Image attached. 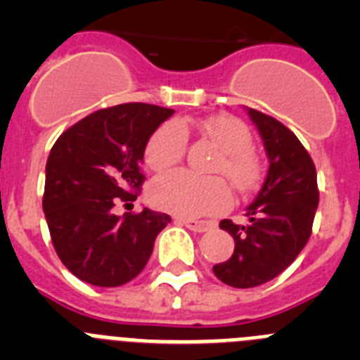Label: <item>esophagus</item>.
I'll return each mask as SVG.
<instances>
[{"instance_id":"esophagus-1","label":"esophagus","mask_w":360,"mask_h":360,"mask_svg":"<svg viewBox=\"0 0 360 360\" xmlns=\"http://www.w3.org/2000/svg\"><path fill=\"white\" fill-rule=\"evenodd\" d=\"M180 225H186L189 231L195 232H205L212 227V224H207V221H196V219H176Z\"/></svg>"}]
</instances>
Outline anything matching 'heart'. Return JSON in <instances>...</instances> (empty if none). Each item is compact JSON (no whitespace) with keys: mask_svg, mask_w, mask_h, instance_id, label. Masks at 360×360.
I'll use <instances>...</instances> for the list:
<instances>
[{"mask_svg":"<svg viewBox=\"0 0 360 360\" xmlns=\"http://www.w3.org/2000/svg\"><path fill=\"white\" fill-rule=\"evenodd\" d=\"M193 128L224 151L216 173L225 174L240 191L256 186L259 167L252 155V133L247 124L231 115L211 117L196 126L187 120L162 124L146 144V164L155 171L178 164L186 155L187 133ZM149 198L162 211L184 218L218 214L227 211L232 203L231 189L221 178H202L182 169L158 174L149 186Z\"/></svg>","mask_w":360,"mask_h":360,"instance_id":"1","label":"heart"}]
</instances>
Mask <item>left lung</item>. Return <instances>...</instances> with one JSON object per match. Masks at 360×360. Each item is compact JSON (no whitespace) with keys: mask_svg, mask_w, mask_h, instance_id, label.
<instances>
[{"mask_svg":"<svg viewBox=\"0 0 360 360\" xmlns=\"http://www.w3.org/2000/svg\"><path fill=\"white\" fill-rule=\"evenodd\" d=\"M262 135L269 173L247 207V225L221 219L234 238V252L212 266L216 278L234 288H252L274 279L294 262L311 234L319 203L316 165L297 136L274 117L247 108Z\"/></svg>","mask_w":360,"mask_h":360,"instance_id":"obj_1","label":"left lung"}]
</instances>
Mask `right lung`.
I'll return each mask as SVG.
<instances>
[{"label": "right lung", "instance_id": "1", "mask_svg": "<svg viewBox=\"0 0 360 360\" xmlns=\"http://www.w3.org/2000/svg\"><path fill=\"white\" fill-rule=\"evenodd\" d=\"M174 110L128 103L104 108L66 129L46 160L43 211L63 265L95 287H120L141 274L169 214L111 209L141 191L149 136Z\"/></svg>", "mask_w": 360, "mask_h": 360}]
</instances>
